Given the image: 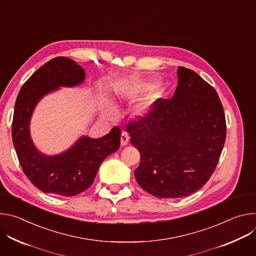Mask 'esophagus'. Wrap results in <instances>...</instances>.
<instances>
[{"instance_id": "1", "label": "esophagus", "mask_w": 256, "mask_h": 256, "mask_svg": "<svg viewBox=\"0 0 256 256\" xmlns=\"http://www.w3.org/2000/svg\"><path fill=\"white\" fill-rule=\"evenodd\" d=\"M128 140H130L128 134L126 132H122V136H120V144L124 147V146H126V144H128Z\"/></svg>"}]
</instances>
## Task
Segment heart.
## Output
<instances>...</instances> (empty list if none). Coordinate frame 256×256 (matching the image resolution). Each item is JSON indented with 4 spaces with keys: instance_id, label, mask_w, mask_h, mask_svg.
Here are the masks:
<instances>
[{
    "instance_id": "b5f03b06",
    "label": "heart",
    "mask_w": 256,
    "mask_h": 256,
    "mask_svg": "<svg viewBox=\"0 0 256 256\" xmlns=\"http://www.w3.org/2000/svg\"><path fill=\"white\" fill-rule=\"evenodd\" d=\"M149 89L148 85L140 84L128 87V92L130 94H142ZM165 90L161 85L155 86L149 95L144 98L132 108V114L136 120H146L152 116L155 109V104L158 100L164 98Z\"/></svg>"
}]
</instances>
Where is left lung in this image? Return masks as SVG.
<instances>
[{
  "label": "left lung",
  "mask_w": 256,
  "mask_h": 256,
  "mask_svg": "<svg viewBox=\"0 0 256 256\" xmlns=\"http://www.w3.org/2000/svg\"><path fill=\"white\" fill-rule=\"evenodd\" d=\"M172 99H160L152 116L126 126L140 154L138 186L160 198H184L200 190L212 174L226 140L223 105L196 72L178 66Z\"/></svg>",
  "instance_id": "1"
}]
</instances>
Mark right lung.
<instances>
[{
  "label": "right lung",
  "mask_w": 256,
  "mask_h": 256,
  "mask_svg": "<svg viewBox=\"0 0 256 256\" xmlns=\"http://www.w3.org/2000/svg\"><path fill=\"white\" fill-rule=\"evenodd\" d=\"M85 78V70L75 60L58 56L36 70L17 96L12 124L14 147L27 178L46 194L74 196L83 192L93 184L102 161L120 146L118 126L98 138L82 136L66 151L52 156L42 153L33 144L30 120L40 99L60 87L78 86Z\"/></svg>",
  "instance_id": "right-lung-1"
}]
</instances>
